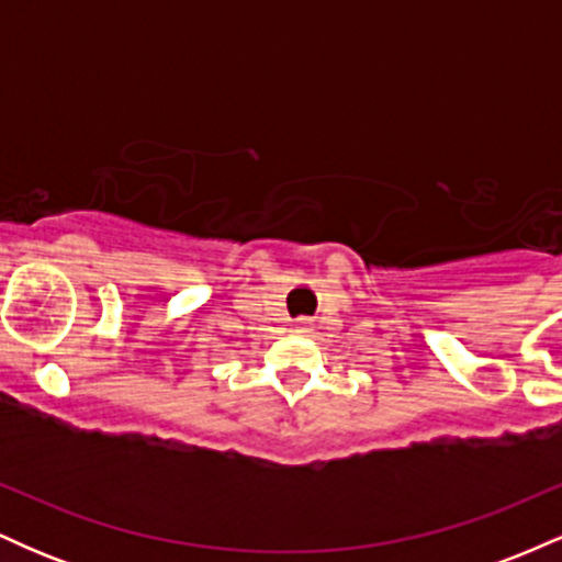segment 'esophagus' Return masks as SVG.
Wrapping results in <instances>:
<instances>
[{
	"instance_id": "obj_1",
	"label": "esophagus",
	"mask_w": 562,
	"mask_h": 562,
	"mask_svg": "<svg viewBox=\"0 0 562 562\" xmlns=\"http://www.w3.org/2000/svg\"><path fill=\"white\" fill-rule=\"evenodd\" d=\"M299 327H301V330H306V327H308V319H299Z\"/></svg>"
}]
</instances>
